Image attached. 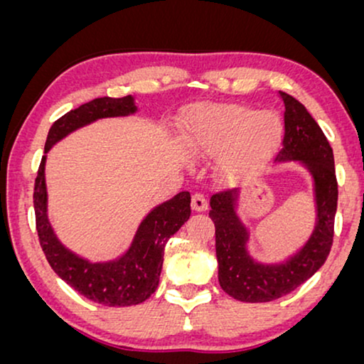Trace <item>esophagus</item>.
<instances>
[{"mask_svg": "<svg viewBox=\"0 0 364 364\" xmlns=\"http://www.w3.org/2000/svg\"><path fill=\"white\" fill-rule=\"evenodd\" d=\"M207 207H208L207 198L198 192L193 193V196H192V208H193V210H196V212H205Z\"/></svg>", "mask_w": 364, "mask_h": 364, "instance_id": "esophagus-1", "label": "esophagus"}]
</instances>
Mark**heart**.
Listing matches in <instances>:
<instances>
[{"mask_svg": "<svg viewBox=\"0 0 364 364\" xmlns=\"http://www.w3.org/2000/svg\"><path fill=\"white\" fill-rule=\"evenodd\" d=\"M283 121L273 111H255L238 104H217L193 112L186 124L187 146L196 154L218 157L217 173L223 181L255 176L277 152Z\"/></svg>", "mask_w": 364, "mask_h": 364, "instance_id": "b5f03b06", "label": "heart"}]
</instances>
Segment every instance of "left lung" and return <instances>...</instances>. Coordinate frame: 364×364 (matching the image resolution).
<instances>
[{
    "label": "left lung",
    "instance_id": "obj_1",
    "mask_svg": "<svg viewBox=\"0 0 364 364\" xmlns=\"http://www.w3.org/2000/svg\"><path fill=\"white\" fill-rule=\"evenodd\" d=\"M285 102V137L277 166L296 164L311 178L315 223L305 243L278 262L252 257L250 230L240 213V191L215 193L208 215L215 223L218 282L235 300L262 303L277 300L315 275L325 263L333 243L338 203L333 149L321 127L300 101L282 92Z\"/></svg>",
    "mask_w": 364,
    "mask_h": 364
}]
</instances>
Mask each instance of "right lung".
Segmentation results:
<instances>
[{
    "mask_svg": "<svg viewBox=\"0 0 364 364\" xmlns=\"http://www.w3.org/2000/svg\"><path fill=\"white\" fill-rule=\"evenodd\" d=\"M139 111L136 97H97L53 124L34 183V212L39 243L53 270L89 300L106 306H131L146 301L156 291L162 272L164 248L168 238L191 217V193L178 192L159 203L142 218L131 243L109 260H89L64 245L48 215L46 159L59 141L99 119L129 117Z\"/></svg>",
    "mask_w": 364,
    "mask_h": 364,
    "instance_id": "obj_1",
    "label": "right lung"
}]
</instances>
